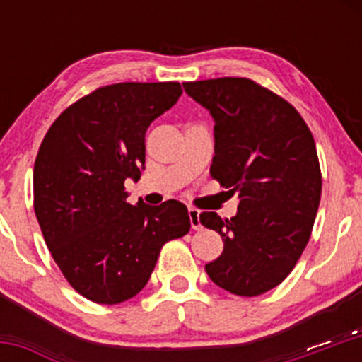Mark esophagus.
<instances>
[{
  "label": "esophagus",
  "instance_id": "1",
  "mask_svg": "<svg viewBox=\"0 0 362 362\" xmlns=\"http://www.w3.org/2000/svg\"><path fill=\"white\" fill-rule=\"evenodd\" d=\"M189 218H191L192 229L202 228V218H199V210L196 208H189Z\"/></svg>",
  "mask_w": 362,
  "mask_h": 362
}]
</instances>
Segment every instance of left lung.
<instances>
[{"mask_svg":"<svg viewBox=\"0 0 362 362\" xmlns=\"http://www.w3.org/2000/svg\"><path fill=\"white\" fill-rule=\"evenodd\" d=\"M182 86L214 117L211 177L240 198L235 217L199 215L224 242L204 269L231 294H264L293 272L310 240L322 191L315 141L293 105L249 78Z\"/></svg>","mask_w":362,"mask_h":362,"instance_id":"left-lung-1","label":"left lung"}]
</instances>
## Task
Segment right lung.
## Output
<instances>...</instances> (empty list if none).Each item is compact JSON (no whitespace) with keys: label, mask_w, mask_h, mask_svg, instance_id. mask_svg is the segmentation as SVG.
<instances>
[{"label":"right lung","mask_w":362,"mask_h":362,"mask_svg":"<svg viewBox=\"0 0 362 362\" xmlns=\"http://www.w3.org/2000/svg\"><path fill=\"white\" fill-rule=\"evenodd\" d=\"M178 82L100 87L50 126L33 171L35 214L64 279L83 298L117 305L147 286L159 252L191 229L177 199L127 203L145 170V133L178 101Z\"/></svg>","instance_id":"obj_1"}]
</instances>
